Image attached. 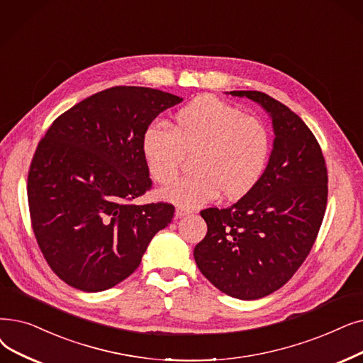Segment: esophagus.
<instances>
[{"label":"esophagus","mask_w":363,"mask_h":363,"mask_svg":"<svg viewBox=\"0 0 363 363\" xmlns=\"http://www.w3.org/2000/svg\"><path fill=\"white\" fill-rule=\"evenodd\" d=\"M190 213H191V211H188V209H185L182 206L177 208V211H175V216L177 218H182V216H186V215H190Z\"/></svg>","instance_id":"esophagus-1"}]
</instances>
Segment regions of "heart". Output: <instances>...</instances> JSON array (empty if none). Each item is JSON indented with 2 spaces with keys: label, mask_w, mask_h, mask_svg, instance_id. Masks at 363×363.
I'll return each mask as SVG.
<instances>
[{
  "label": "heart",
  "mask_w": 363,
  "mask_h": 363,
  "mask_svg": "<svg viewBox=\"0 0 363 363\" xmlns=\"http://www.w3.org/2000/svg\"><path fill=\"white\" fill-rule=\"evenodd\" d=\"M169 128L147 125L140 151L150 177L169 185L179 175L185 155H194L193 175L162 196L182 208H199L220 193L238 200L258 185L272 154V136L257 117L213 96H200L173 116Z\"/></svg>",
  "instance_id": "1"
}]
</instances>
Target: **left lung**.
I'll return each mask as SVG.
<instances>
[{"instance_id":"8db88e82","label":"left lung","mask_w":363,"mask_h":363,"mask_svg":"<svg viewBox=\"0 0 363 363\" xmlns=\"http://www.w3.org/2000/svg\"><path fill=\"white\" fill-rule=\"evenodd\" d=\"M270 114L273 151L264 177L225 209L200 212L208 233L194 247L201 274L233 298L280 289L306 261L328 201V170L318 139L294 111L257 90L230 91Z\"/></svg>"}]
</instances>
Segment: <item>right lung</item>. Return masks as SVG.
Instances as JSON below:
<instances>
[{"label":"right lung","instance_id":"right-lung-1","mask_svg":"<svg viewBox=\"0 0 363 363\" xmlns=\"http://www.w3.org/2000/svg\"><path fill=\"white\" fill-rule=\"evenodd\" d=\"M179 102L157 89L111 87L60 114L40 140L28 173L30 223L47 264L69 286H116L170 224L173 204L132 201L152 185L140 138Z\"/></svg>","mask_w":363,"mask_h":363}]
</instances>
